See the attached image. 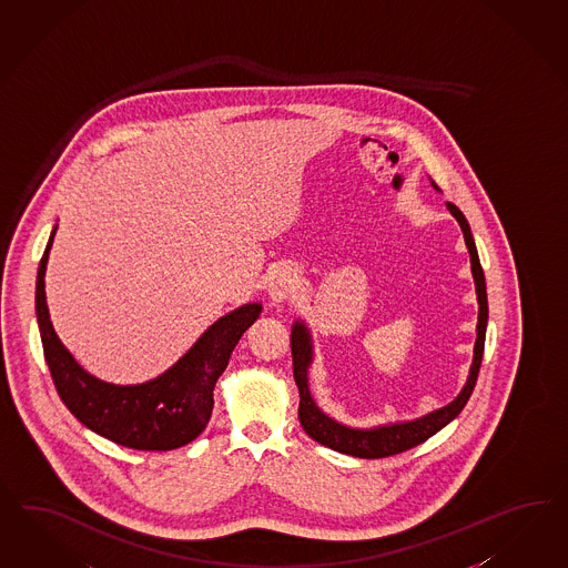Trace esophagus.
I'll use <instances>...</instances> for the list:
<instances>
[{"mask_svg": "<svg viewBox=\"0 0 568 568\" xmlns=\"http://www.w3.org/2000/svg\"><path fill=\"white\" fill-rule=\"evenodd\" d=\"M297 290H300V275H297L295 268H290V266L278 268L271 278V285H268L271 300L276 304L287 302Z\"/></svg>", "mask_w": 568, "mask_h": 568, "instance_id": "esophagus-1", "label": "esophagus"}]
</instances>
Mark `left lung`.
<instances>
[{
  "instance_id": "left-lung-1",
  "label": "left lung",
  "mask_w": 568,
  "mask_h": 568,
  "mask_svg": "<svg viewBox=\"0 0 568 568\" xmlns=\"http://www.w3.org/2000/svg\"><path fill=\"white\" fill-rule=\"evenodd\" d=\"M450 215L459 221L465 244L469 247L471 256V273L476 278L477 302H479V316H477V338L476 349H474V364L469 369L467 384L463 386L459 397L448 403L443 409H436L432 414L424 415L414 422H403V424H388L374 429H353L347 426H341L328 415H324L314 399L310 397L307 388V366L312 362V345H310V333L302 323L293 324L292 331V357H293V378L300 388V424L306 429L307 436L321 445L328 446L338 453L353 455L359 459H383L390 455H399L403 450H409L414 446L426 443L429 436H434L438 429L445 428L448 422H453L457 415L463 412L467 400L471 397L476 388L477 374L481 366L484 357V341H486V324H488V295H486V278H484V268L479 264L477 256L476 242L469 230V223L465 215L453 202H446Z\"/></svg>"
}]
</instances>
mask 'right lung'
Listing matches in <instances>:
<instances>
[{"label": "right lung", "mask_w": 568, "mask_h": 568, "mask_svg": "<svg viewBox=\"0 0 568 568\" xmlns=\"http://www.w3.org/2000/svg\"><path fill=\"white\" fill-rule=\"evenodd\" d=\"M53 235L55 230L39 262L34 306L47 366L63 405L78 422L115 445L171 450L192 443L213 414L216 378L227 368L231 352L245 328L258 318L261 304H247L216 321L173 368L151 383H103L78 366L49 321L45 266Z\"/></svg>", "instance_id": "1"}]
</instances>
